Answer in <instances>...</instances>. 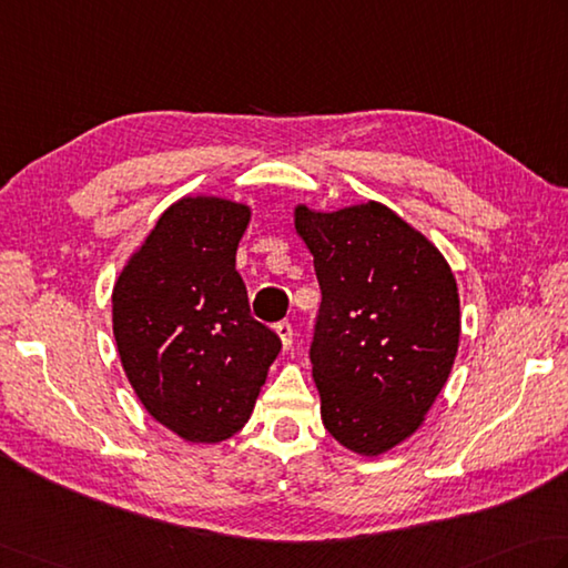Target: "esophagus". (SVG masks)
<instances>
[{"instance_id":"obj_1","label":"esophagus","mask_w":568,"mask_h":568,"mask_svg":"<svg viewBox=\"0 0 568 568\" xmlns=\"http://www.w3.org/2000/svg\"><path fill=\"white\" fill-rule=\"evenodd\" d=\"M275 332H277V337H281V342H283V349H287L293 344V325L287 320H281L275 325Z\"/></svg>"}]
</instances>
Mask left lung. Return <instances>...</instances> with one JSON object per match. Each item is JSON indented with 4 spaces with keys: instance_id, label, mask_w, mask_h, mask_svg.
Wrapping results in <instances>:
<instances>
[{
    "instance_id": "obj_1",
    "label": "left lung",
    "mask_w": 568,
    "mask_h": 568,
    "mask_svg": "<svg viewBox=\"0 0 568 568\" xmlns=\"http://www.w3.org/2000/svg\"><path fill=\"white\" fill-rule=\"evenodd\" d=\"M295 229L322 291L310 342L322 424L344 448L379 455L424 424L448 382L458 285L438 248L376 202L297 206Z\"/></svg>"
}]
</instances>
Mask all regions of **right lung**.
I'll list each match as a JSON object with an SVG mask.
<instances>
[{
	"instance_id": "1",
	"label": "right lung",
	"mask_w": 568,
	"mask_h": 568,
	"mask_svg": "<svg viewBox=\"0 0 568 568\" xmlns=\"http://www.w3.org/2000/svg\"><path fill=\"white\" fill-rule=\"evenodd\" d=\"M251 209L226 199H182L160 216L113 287L122 369L142 406L192 443L239 433L281 352L253 320L236 271Z\"/></svg>"
}]
</instances>
